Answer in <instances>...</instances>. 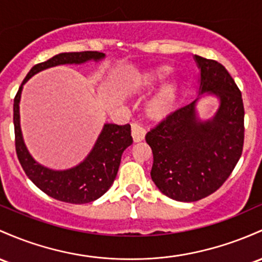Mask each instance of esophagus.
<instances>
[{
  "label": "esophagus",
  "instance_id": "obj_1",
  "mask_svg": "<svg viewBox=\"0 0 262 262\" xmlns=\"http://www.w3.org/2000/svg\"><path fill=\"white\" fill-rule=\"evenodd\" d=\"M132 137H133V140L136 143L142 142L145 137V129L138 123H133L132 124Z\"/></svg>",
  "mask_w": 262,
  "mask_h": 262
}]
</instances>
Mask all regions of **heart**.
Returning a JSON list of instances; mask_svg holds the SVG:
<instances>
[{
	"label": "heart",
	"instance_id": "1",
	"mask_svg": "<svg viewBox=\"0 0 262 262\" xmlns=\"http://www.w3.org/2000/svg\"><path fill=\"white\" fill-rule=\"evenodd\" d=\"M169 73H170V70L168 67H159L146 71L137 80V88L140 91L153 88L158 83L163 82ZM175 96H177V87L174 83H165L149 102V111L153 114H163L171 107L175 100Z\"/></svg>",
	"mask_w": 262,
	"mask_h": 262
}]
</instances>
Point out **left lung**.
<instances>
[{
  "label": "left lung",
  "instance_id": "obj_1",
  "mask_svg": "<svg viewBox=\"0 0 262 262\" xmlns=\"http://www.w3.org/2000/svg\"><path fill=\"white\" fill-rule=\"evenodd\" d=\"M200 70L199 97L175 109L145 140L153 151L151 180L164 195L191 203L209 196L234 170L244 146V103L236 83L223 64L194 56ZM221 105L211 120L201 121L196 102L203 94Z\"/></svg>",
  "mask_w": 262,
  "mask_h": 262
}]
</instances>
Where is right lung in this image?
<instances>
[{"mask_svg": "<svg viewBox=\"0 0 262 262\" xmlns=\"http://www.w3.org/2000/svg\"><path fill=\"white\" fill-rule=\"evenodd\" d=\"M105 54L97 51L59 53L48 61L33 66L13 100L14 144L26 175L43 192L53 199L70 204H87L97 200L112 186L120 165L123 151L133 143L130 125L104 124L91 153L82 163L67 170H53L37 163L27 150L19 124V100L24 84L31 77L47 68L61 64H82L99 62Z\"/></svg>", "mask_w": 262, "mask_h": 262, "instance_id": "obj_1", "label": "right lung"}]
</instances>
